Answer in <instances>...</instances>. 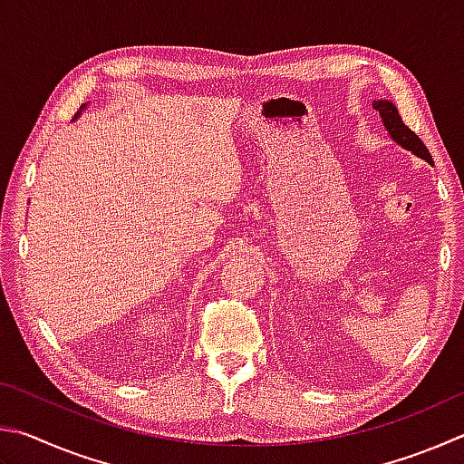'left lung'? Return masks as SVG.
I'll return each mask as SVG.
<instances>
[{"label": "left lung", "instance_id": "1", "mask_svg": "<svg viewBox=\"0 0 464 464\" xmlns=\"http://www.w3.org/2000/svg\"><path fill=\"white\" fill-rule=\"evenodd\" d=\"M373 107L379 111V115H382L383 120V125L387 128V131H390V136L398 141V144L401 148H406L410 151H414L416 156L424 158L426 162H432V156L430 151H428V148L424 146V141L420 140L414 131H411L406 123L401 121V115L398 113V109H395L393 103H390V101H375Z\"/></svg>", "mask_w": 464, "mask_h": 464}]
</instances>
